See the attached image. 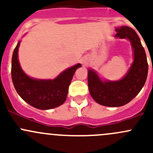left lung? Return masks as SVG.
Here are the masks:
<instances>
[{
	"instance_id": "left-lung-1",
	"label": "left lung",
	"mask_w": 153,
	"mask_h": 153,
	"mask_svg": "<svg viewBox=\"0 0 153 153\" xmlns=\"http://www.w3.org/2000/svg\"><path fill=\"white\" fill-rule=\"evenodd\" d=\"M115 37L128 38L134 49V61L129 72L118 81H104L92 69L88 71V86L91 96L99 104L110 107L121 106L132 101L146 82L148 63L140 38L133 29L121 27Z\"/></svg>"
}]
</instances>
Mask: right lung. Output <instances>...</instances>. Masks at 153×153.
<instances>
[{"label":"right lung","mask_w":153,"mask_h":153,"mask_svg":"<svg viewBox=\"0 0 153 153\" xmlns=\"http://www.w3.org/2000/svg\"><path fill=\"white\" fill-rule=\"evenodd\" d=\"M20 41L12 58V79L18 95L29 105L39 109H49L61 106L67 99L69 84L80 64L66 69L54 80H37L27 76L18 59Z\"/></svg>","instance_id":"obj_1"}]
</instances>
